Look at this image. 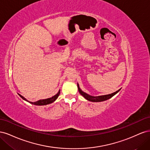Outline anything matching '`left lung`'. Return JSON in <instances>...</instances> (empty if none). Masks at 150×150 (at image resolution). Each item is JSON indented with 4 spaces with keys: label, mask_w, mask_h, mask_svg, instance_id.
Segmentation results:
<instances>
[{
    "label": "left lung",
    "mask_w": 150,
    "mask_h": 150,
    "mask_svg": "<svg viewBox=\"0 0 150 150\" xmlns=\"http://www.w3.org/2000/svg\"><path fill=\"white\" fill-rule=\"evenodd\" d=\"M78 90H79V93L82 95V96L85 98L87 99V100L89 101H92V102H101V101H106L107 99H110L111 98H112L113 96H115V95L118 93L120 89L117 90V91L113 93L112 94H107V95H103V96H91L89 94H88L87 93H86L82 91L81 90V89L79 87V84H78Z\"/></svg>",
    "instance_id": "1"
}]
</instances>
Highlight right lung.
Here are the masks:
<instances>
[{
  "label": "right lung",
  "instance_id": "obj_1",
  "mask_svg": "<svg viewBox=\"0 0 150 150\" xmlns=\"http://www.w3.org/2000/svg\"><path fill=\"white\" fill-rule=\"evenodd\" d=\"M59 94H60V91L57 93V94H56L55 95V96H52V98H47L46 99H40V100H39L38 101H35V102H30V101L27 100V99L25 98H24L23 96H21V94H19V95L22 99H24V100L28 101L31 104H35V105H38V106H42V105H46V104H51V103H53L54 101H55L56 100V99L58 98V96H59Z\"/></svg>",
  "mask_w": 150,
  "mask_h": 150
}]
</instances>
